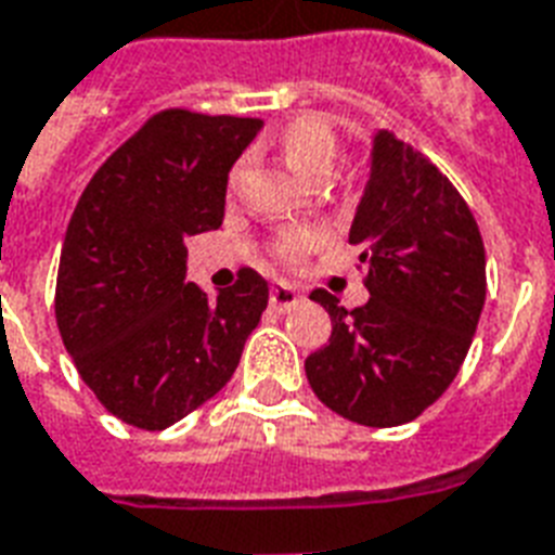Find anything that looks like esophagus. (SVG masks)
I'll list each match as a JSON object with an SVG mask.
<instances>
[{
	"mask_svg": "<svg viewBox=\"0 0 555 555\" xmlns=\"http://www.w3.org/2000/svg\"><path fill=\"white\" fill-rule=\"evenodd\" d=\"M269 300H272V307L278 312H289V309H295L304 300V295L298 289L286 286V283H274L272 289H269Z\"/></svg>",
	"mask_w": 555,
	"mask_h": 555,
	"instance_id": "obj_1",
	"label": "esophagus"
}]
</instances>
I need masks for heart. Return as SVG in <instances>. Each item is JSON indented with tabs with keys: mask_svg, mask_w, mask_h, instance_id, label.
Wrapping results in <instances>:
<instances>
[{
	"mask_svg": "<svg viewBox=\"0 0 555 555\" xmlns=\"http://www.w3.org/2000/svg\"><path fill=\"white\" fill-rule=\"evenodd\" d=\"M278 144H281V153L286 156V162L298 173H304L307 179H315V182L333 173V167L338 162L336 132L318 115H300V118L286 124ZM240 179H243V162L231 170V188H237ZM324 240L326 231L318 229V225H289V229H281L274 234L272 251L278 260L295 266L307 255H312L318 246H324Z\"/></svg>",
	"mask_w": 555,
	"mask_h": 555,
	"instance_id": "heart-1",
	"label": "heart"
}]
</instances>
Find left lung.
<instances>
[{
    "instance_id": "left-lung-1",
    "label": "left lung",
    "mask_w": 555,
    "mask_h": 555,
    "mask_svg": "<svg viewBox=\"0 0 555 555\" xmlns=\"http://www.w3.org/2000/svg\"><path fill=\"white\" fill-rule=\"evenodd\" d=\"M350 246L362 248L371 300L347 312L336 295L330 345L307 356V379L350 423H411L452 385L487 298V251L472 208L431 158L382 130Z\"/></svg>"
}]
</instances>
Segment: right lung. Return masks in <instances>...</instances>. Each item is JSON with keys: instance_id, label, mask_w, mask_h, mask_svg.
I'll return each instance as SVG.
<instances>
[{"instance_id": "obj_1", "label": "right lung", "mask_w": 555, "mask_h": 555, "mask_svg": "<svg viewBox=\"0 0 555 555\" xmlns=\"http://www.w3.org/2000/svg\"><path fill=\"white\" fill-rule=\"evenodd\" d=\"M263 121L162 109L80 193L60 251L54 315L109 414L162 431L225 388L269 283L240 269L217 298L184 283V240L225 217V184Z\"/></svg>"}]
</instances>
